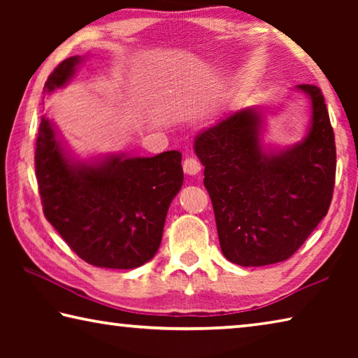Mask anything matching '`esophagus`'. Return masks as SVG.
<instances>
[{"mask_svg":"<svg viewBox=\"0 0 358 358\" xmlns=\"http://www.w3.org/2000/svg\"><path fill=\"white\" fill-rule=\"evenodd\" d=\"M183 171L187 175H197L202 171V164L199 162V159H196V157H186L183 161Z\"/></svg>","mask_w":358,"mask_h":358,"instance_id":"esophagus-1","label":"esophagus"}]
</instances>
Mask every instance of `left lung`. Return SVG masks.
I'll list each match as a JSON object with an SVG mask.
<instances>
[{"mask_svg": "<svg viewBox=\"0 0 358 358\" xmlns=\"http://www.w3.org/2000/svg\"><path fill=\"white\" fill-rule=\"evenodd\" d=\"M311 99L306 137L280 153L260 145L262 115L246 108L196 137L194 150L213 203L221 251L241 266L289 259L330 208L336 173L335 134L324 94L299 85Z\"/></svg>", "mask_w": 358, "mask_h": 358, "instance_id": "left-lung-1", "label": "left lung"}]
</instances>
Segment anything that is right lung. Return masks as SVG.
<instances>
[{
    "label": "right lung",
    "instance_id": "obj_1",
    "mask_svg": "<svg viewBox=\"0 0 358 358\" xmlns=\"http://www.w3.org/2000/svg\"><path fill=\"white\" fill-rule=\"evenodd\" d=\"M80 59L71 57L59 63L44 93L63 87ZM34 167L47 221L85 262L129 270L153 259L169 205L183 185L180 151L74 162L66 157L50 121L42 117Z\"/></svg>",
    "mask_w": 358,
    "mask_h": 358
}]
</instances>
